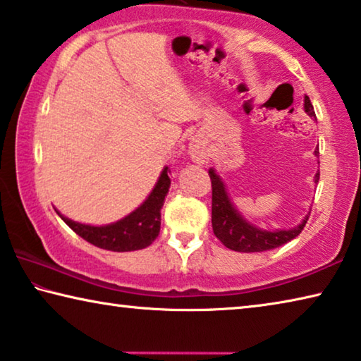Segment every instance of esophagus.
Instances as JSON below:
<instances>
[{
  "mask_svg": "<svg viewBox=\"0 0 361 361\" xmlns=\"http://www.w3.org/2000/svg\"><path fill=\"white\" fill-rule=\"evenodd\" d=\"M189 154H191L192 161L197 162V164H202L205 161V149H204V146L200 145V143H197V142H194L191 146H189Z\"/></svg>",
  "mask_w": 361,
  "mask_h": 361,
  "instance_id": "1",
  "label": "esophagus"
}]
</instances>
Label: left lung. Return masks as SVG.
<instances>
[{
	"label": "left lung",
	"mask_w": 361,
	"mask_h": 361,
	"mask_svg": "<svg viewBox=\"0 0 361 361\" xmlns=\"http://www.w3.org/2000/svg\"><path fill=\"white\" fill-rule=\"evenodd\" d=\"M304 111L310 118L315 119V111L309 97H304ZM317 121V119H315ZM315 157H319V146L314 151ZM212 180V226L213 232L219 240L223 242L224 247H228L234 252L240 253H259L267 252V250L282 247L283 243L290 242L301 234L305 223H307L309 215L295 228L290 229H276L269 231L258 228L243 218L242 213L235 209L234 202L229 197L228 189H226L224 181L221 180L215 169L209 170ZM320 172L317 170L314 176V183H319Z\"/></svg>",
	"instance_id": "left-lung-1"
}]
</instances>
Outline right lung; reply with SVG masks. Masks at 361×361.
<instances>
[{
    "instance_id": "obj_1",
    "label": "right lung",
    "mask_w": 361,
    "mask_h": 361,
    "mask_svg": "<svg viewBox=\"0 0 361 361\" xmlns=\"http://www.w3.org/2000/svg\"><path fill=\"white\" fill-rule=\"evenodd\" d=\"M170 183L172 181L169 178V167H164L145 202L116 223L103 226L84 224L66 218L57 209L56 212L78 235H81L92 245L109 250V252H135V250L149 247L159 235L161 209L166 202Z\"/></svg>"
}]
</instances>
